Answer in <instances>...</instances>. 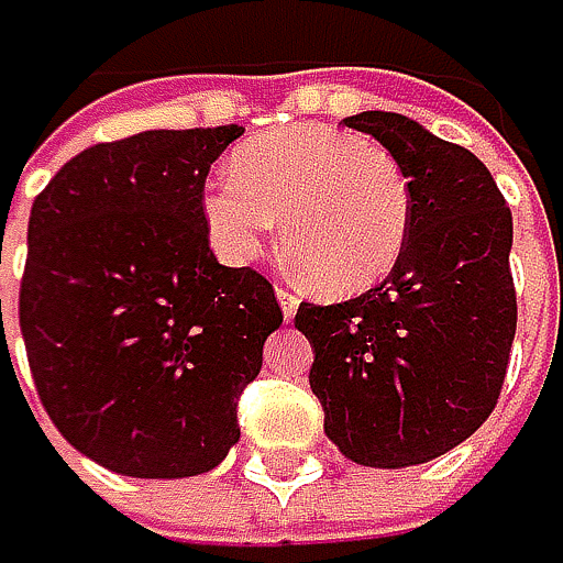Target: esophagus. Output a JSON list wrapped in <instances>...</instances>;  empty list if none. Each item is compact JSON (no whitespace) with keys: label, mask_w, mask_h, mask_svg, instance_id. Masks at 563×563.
Instances as JSON below:
<instances>
[{"label":"esophagus","mask_w":563,"mask_h":563,"mask_svg":"<svg viewBox=\"0 0 563 563\" xmlns=\"http://www.w3.org/2000/svg\"><path fill=\"white\" fill-rule=\"evenodd\" d=\"M276 300H279V307H284V317H287V320H294V317H297L300 297H297L294 290H287L284 284H279V287H276Z\"/></svg>","instance_id":"1"}]
</instances>
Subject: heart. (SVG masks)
Instances as JSON below:
<instances>
[{
  "label": "heart",
  "instance_id": "obj_1",
  "mask_svg": "<svg viewBox=\"0 0 563 563\" xmlns=\"http://www.w3.org/2000/svg\"><path fill=\"white\" fill-rule=\"evenodd\" d=\"M320 294L371 290L400 263L413 220L404 166L364 136L330 123H300L246 140L230 176L203 196L217 253L253 260L269 233Z\"/></svg>",
  "mask_w": 563,
  "mask_h": 563
}]
</instances>
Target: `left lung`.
<instances>
[{"instance_id": "left-lung-1", "label": "left lung", "mask_w": 563, "mask_h": 563, "mask_svg": "<svg viewBox=\"0 0 563 563\" xmlns=\"http://www.w3.org/2000/svg\"><path fill=\"white\" fill-rule=\"evenodd\" d=\"M407 173L413 220L384 284L343 303H300L323 430L364 467L454 451L490 417L517 330L510 207L487 166L400 112L343 119Z\"/></svg>"}]
</instances>
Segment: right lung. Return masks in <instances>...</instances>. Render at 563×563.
I'll use <instances>...</instances> for the list:
<instances>
[{
	"instance_id": "right-lung-1",
	"label": "right lung",
	"mask_w": 563,
	"mask_h": 563,
	"mask_svg": "<svg viewBox=\"0 0 563 563\" xmlns=\"http://www.w3.org/2000/svg\"><path fill=\"white\" fill-rule=\"evenodd\" d=\"M236 136L243 126L96 143L32 203L19 284L32 384L69 444L115 474L213 471L284 323L269 279L210 250L203 186Z\"/></svg>"
}]
</instances>
